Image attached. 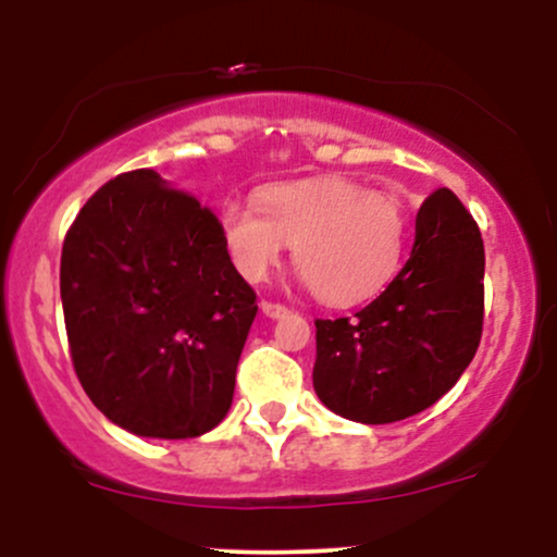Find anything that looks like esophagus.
<instances>
[{
	"mask_svg": "<svg viewBox=\"0 0 557 557\" xmlns=\"http://www.w3.org/2000/svg\"><path fill=\"white\" fill-rule=\"evenodd\" d=\"M261 311H264L267 317L280 319V317H285L290 309H287L285 304H274V300H261Z\"/></svg>",
	"mask_w": 557,
	"mask_h": 557,
	"instance_id": "esophagus-1",
	"label": "esophagus"
}]
</instances>
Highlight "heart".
Segmentation results:
<instances>
[{
	"label": "heart",
	"mask_w": 557,
	"mask_h": 557,
	"mask_svg": "<svg viewBox=\"0 0 557 557\" xmlns=\"http://www.w3.org/2000/svg\"><path fill=\"white\" fill-rule=\"evenodd\" d=\"M253 203L227 201L220 212L222 243L246 280H264L285 246L327 306L372 300L398 272L408 225L393 196L345 177H306L264 185Z\"/></svg>",
	"instance_id": "b5f03b06"
}]
</instances>
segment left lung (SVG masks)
I'll return each mask as SVG.
<instances>
[{
  "label": "left lung",
  "mask_w": 557,
  "mask_h": 557,
  "mask_svg": "<svg viewBox=\"0 0 557 557\" xmlns=\"http://www.w3.org/2000/svg\"><path fill=\"white\" fill-rule=\"evenodd\" d=\"M484 322V243L458 196L417 214L411 259L354 317L317 319L314 389L330 411L393 424L424 411L474 359Z\"/></svg>",
  "instance_id": "obj_1"
}]
</instances>
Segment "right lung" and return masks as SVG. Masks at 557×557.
I'll list each match as a JSON object with an SVG mask.
<instances>
[{
    "label": "right lung",
    "instance_id": "1",
    "mask_svg": "<svg viewBox=\"0 0 557 557\" xmlns=\"http://www.w3.org/2000/svg\"><path fill=\"white\" fill-rule=\"evenodd\" d=\"M60 293L75 374L107 419L159 440L225 419L259 306L196 196L154 170L101 185L62 243Z\"/></svg>",
    "mask_w": 557,
    "mask_h": 557
}]
</instances>
